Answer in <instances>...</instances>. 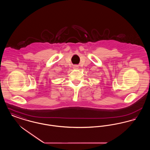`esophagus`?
Listing matches in <instances>:
<instances>
[{"instance_id":"obj_1","label":"esophagus","mask_w":150,"mask_h":150,"mask_svg":"<svg viewBox=\"0 0 150 150\" xmlns=\"http://www.w3.org/2000/svg\"><path fill=\"white\" fill-rule=\"evenodd\" d=\"M75 67H77V66H75ZM75 69H76V68H75Z\"/></svg>"}]
</instances>
